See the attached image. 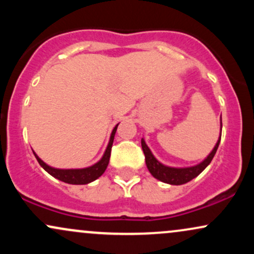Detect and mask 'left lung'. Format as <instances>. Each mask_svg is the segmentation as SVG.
Masks as SVG:
<instances>
[{"mask_svg":"<svg viewBox=\"0 0 254 254\" xmlns=\"http://www.w3.org/2000/svg\"><path fill=\"white\" fill-rule=\"evenodd\" d=\"M221 130H222V119H221ZM221 136L218 138L216 145L214 147V149L211 150V153L209 154L205 159L203 160L200 164L196 166H191V167H170V166H165L161 164L160 161H157L156 157L153 155L148 145L145 144L144 139L142 138L141 144L142 149H143L144 156H145V165H147L148 170L151 173V176L156 178L160 182L171 184V185H183V184L189 183L190 180L199 176L202 172L205 170V167L211 162L212 157L216 154V150L218 148V144H220Z\"/></svg>","mask_w":254,"mask_h":254,"instance_id":"left-lung-1","label":"left lung"}]
</instances>
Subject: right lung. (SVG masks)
I'll return each instance as SVG.
<instances>
[{"label": "right lung", "instance_id": "obj_1", "mask_svg": "<svg viewBox=\"0 0 254 254\" xmlns=\"http://www.w3.org/2000/svg\"><path fill=\"white\" fill-rule=\"evenodd\" d=\"M118 124L116 125L115 129L112 130V133H111L110 142L107 144L106 150H105L103 157L93 166L87 168H78V170H60V168H54L51 166L46 165L45 162L43 161L40 157L33 151L34 156H36L37 161L39 162V165L48 172L49 174H51L52 177L56 178V179L61 180V182H64L66 184H72V185H84V184H89L94 182L95 179H98L99 177L103 176V173L106 171L107 165L110 162V156H111V148H112L113 139H115L116 131H117Z\"/></svg>", "mask_w": 254, "mask_h": 254}]
</instances>
